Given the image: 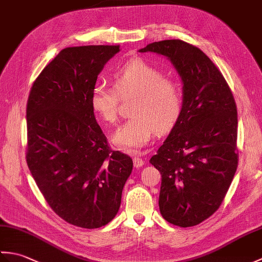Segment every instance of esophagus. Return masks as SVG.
<instances>
[{
	"label": "esophagus",
	"mask_w": 262,
	"mask_h": 262,
	"mask_svg": "<svg viewBox=\"0 0 262 262\" xmlns=\"http://www.w3.org/2000/svg\"><path fill=\"white\" fill-rule=\"evenodd\" d=\"M133 162H134L135 168H141V166H143L144 163H145V161H144L140 157H134V158H133Z\"/></svg>",
	"instance_id": "34e87169"
}]
</instances>
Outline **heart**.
<instances>
[{
    "mask_svg": "<svg viewBox=\"0 0 262 262\" xmlns=\"http://www.w3.org/2000/svg\"><path fill=\"white\" fill-rule=\"evenodd\" d=\"M115 89L102 82L94 84L90 104L107 124L118 118L119 97L136 94L132 114L113 135L115 145L128 152H138L152 140L157 130L171 129L182 111V89L176 80L142 58H132L111 73Z\"/></svg>",
    "mask_w": 262,
    "mask_h": 262,
    "instance_id": "b5f03b06",
    "label": "heart"
}]
</instances>
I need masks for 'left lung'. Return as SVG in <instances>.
<instances>
[{
	"label": "left lung",
	"instance_id": "1",
	"mask_svg": "<svg viewBox=\"0 0 262 262\" xmlns=\"http://www.w3.org/2000/svg\"><path fill=\"white\" fill-rule=\"evenodd\" d=\"M140 52L168 57L183 82L181 115L149 160L162 176L160 211L173 225H198L220 208L237 168L234 97L221 71L196 46L171 39Z\"/></svg>",
	"mask_w": 262,
	"mask_h": 262
}]
</instances>
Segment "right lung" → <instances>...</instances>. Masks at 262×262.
<instances>
[{
	"instance_id": "right-lung-1",
	"label": "right lung",
	"mask_w": 262,
	"mask_h": 262,
	"mask_svg": "<svg viewBox=\"0 0 262 262\" xmlns=\"http://www.w3.org/2000/svg\"><path fill=\"white\" fill-rule=\"evenodd\" d=\"M115 46L68 47L33 82L27 102V164L51 208L68 223L98 229L118 213L133 170L113 151L90 104Z\"/></svg>"
}]
</instances>
